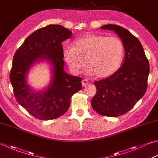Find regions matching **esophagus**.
I'll return each mask as SVG.
<instances>
[{
	"label": "esophagus",
	"mask_w": 158,
	"mask_h": 158,
	"mask_svg": "<svg viewBox=\"0 0 158 158\" xmlns=\"http://www.w3.org/2000/svg\"><path fill=\"white\" fill-rule=\"evenodd\" d=\"M89 83H89V81H88L87 79H83V81H81V84H82L83 87H85V86L88 85Z\"/></svg>",
	"instance_id": "34e87169"
}]
</instances>
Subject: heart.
<instances>
[{
	"mask_svg": "<svg viewBox=\"0 0 158 158\" xmlns=\"http://www.w3.org/2000/svg\"><path fill=\"white\" fill-rule=\"evenodd\" d=\"M63 55L74 74L79 73L85 62L89 74L104 78L118 69L124 56V46L116 37L87 34L77 39L73 48H64Z\"/></svg>",
	"mask_w": 158,
	"mask_h": 158,
	"instance_id": "b5f03b06",
	"label": "heart"
}]
</instances>
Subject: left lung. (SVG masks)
<instances>
[{"label": "left lung", "mask_w": 158, "mask_h": 158, "mask_svg": "<svg viewBox=\"0 0 158 158\" xmlns=\"http://www.w3.org/2000/svg\"><path fill=\"white\" fill-rule=\"evenodd\" d=\"M101 28L113 31L118 35L124 46L125 60L112 75L94 83L97 93L91 105L101 115L116 117L127 112L144 95L149 64L140 42L127 29L116 24Z\"/></svg>", "instance_id": "1"}]
</instances>
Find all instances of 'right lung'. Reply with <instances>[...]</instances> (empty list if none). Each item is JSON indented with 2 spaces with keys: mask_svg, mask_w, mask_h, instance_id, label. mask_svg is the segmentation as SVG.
<instances>
[{
  "mask_svg": "<svg viewBox=\"0 0 158 158\" xmlns=\"http://www.w3.org/2000/svg\"><path fill=\"white\" fill-rule=\"evenodd\" d=\"M72 35L63 26L49 24L31 34L14 55L9 78L15 99L36 118L48 120L62 116L72 96L82 89L81 77L64 70L61 42ZM43 61L50 65L51 80L45 89L35 91L27 83V75L34 64Z\"/></svg>",
  "mask_w": 158,
  "mask_h": 158,
  "instance_id": "right-lung-1",
  "label": "right lung"
}]
</instances>
